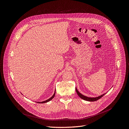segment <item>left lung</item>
Returning <instances> with one entry per match:
<instances>
[{"label": "left lung", "mask_w": 129, "mask_h": 129, "mask_svg": "<svg viewBox=\"0 0 129 129\" xmlns=\"http://www.w3.org/2000/svg\"><path fill=\"white\" fill-rule=\"evenodd\" d=\"M76 91L77 92V94H78L79 95V96L82 99L84 100H85V101H89V102H94V101H96L97 100H98L99 99H100V98H101L104 95H105L106 93H105L104 94H103L102 95H100L98 96H96V97H88V96H86L82 94H81L78 90H77V88L76 87Z\"/></svg>", "instance_id": "1"}]
</instances>
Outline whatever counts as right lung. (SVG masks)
<instances>
[{"label":"right lung","mask_w":129,"mask_h":129,"mask_svg":"<svg viewBox=\"0 0 129 129\" xmlns=\"http://www.w3.org/2000/svg\"><path fill=\"white\" fill-rule=\"evenodd\" d=\"M55 91H56V90H55V92H54L53 95L52 96H51L50 98L48 99V100H46V101H43V102H37V103H47V102H49L50 101H51V100H52V99L54 97L55 94Z\"/></svg>","instance_id":"1"}]
</instances>
